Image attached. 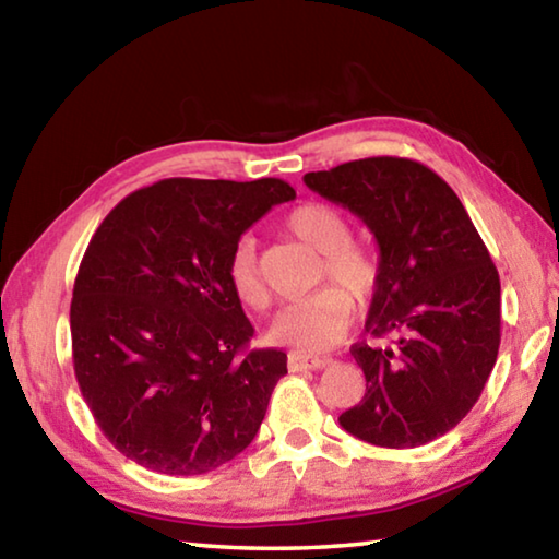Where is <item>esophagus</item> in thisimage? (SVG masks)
<instances>
[{"label": "esophagus", "instance_id": "obj_1", "mask_svg": "<svg viewBox=\"0 0 559 559\" xmlns=\"http://www.w3.org/2000/svg\"><path fill=\"white\" fill-rule=\"evenodd\" d=\"M325 365H330L328 357H310V355H300V353H290V355H288V367H290L293 372L323 370Z\"/></svg>", "mask_w": 559, "mask_h": 559}]
</instances>
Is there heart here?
<instances>
[{
    "instance_id": "obj_1",
    "label": "heart",
    "mask_w": 559,
    "mask_h": 559,
    "mask_svg": "<svg viewBox=\"0 0 559 559\" xmlns=\"http://www.w3.org/2000/svg\"><path fill=\"white\" fill-rule=\"evenodd\" d=\"M286 229L323 253L320 278L335 281L344 288L325 286L278 310L269 325V340L302 355H318L335 347L347 335L355 310L353 296L357 300L372 296L380 283V259L367 246L349 241L353 226L335 206L320 202L300 204L286 216ZM226 276L243 306H266L269 293L259 271L257 241L251 236H241L236 241L226 263Z\"/></svg>"
}]
</instances>
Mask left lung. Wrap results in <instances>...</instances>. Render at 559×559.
<instances>
[{"mask_svg": "<svg viewBox=\"0 0 559 559\" xmlns=\"http://www.w3.org/2000/svg\"><path fill=\"white\" fill-rule=\"evenodd\" d=\"M357 214L380 246V283L353 345L367 392L340 427L374 447L414 449L478 402L500 345V278L456 192L427 165L365 157L302 177Z\"/></svg>", "mask_w": 559, "mask_h": 559, "instance_id": "1", "label": "left lung"}]
</instances>
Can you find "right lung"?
<instances>
[{
    "instance_id": "1",
    "label": "right lung",
    "mask_w": 559,
    "mask_h": 559,
    "mask_svg": "<svg viewBox=\"0 0 559 559\" xmlns=\"http://www.w3.org/2000/svg\"><path fill=\"white\" fill-rule=\"evenodd\" d=\"M293 197L276 177H173L128 194L93 234L73 283V370L122 456L200 476L257 437L286 353L249 349L226 263L241 234Z\"/></svg>"
}]
</instances>
